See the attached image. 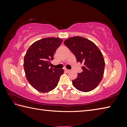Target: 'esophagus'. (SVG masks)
Wrapping results in <instances>:
<instances>
[{"mask_svg":"<svg viewBox=\"0 0 127 127\" xmlns=\"http://www.w3.org/2000/svg\"><path fill=\"white\" fill-rule=\"evenodd\" d=\"M64 70H65V71L66 72H67V73H68V72H69L70 71V70H69V69H64Z\"/></svg>","mask_w":127,"mask_h":127,"instance_id":"34e87169","label":"esophagus"}]
</instances>
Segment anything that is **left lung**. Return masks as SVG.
<instances>
[{"instance_id":"left-lung-1","label":"left lung","mask_w":127,"mask_h":127,"mask_svg":"<svg viewBox=\"0 0 127 127\" xmlns=\"http://www.w3.org/2000/svg\"><path fill=\"white\" fill-rule=\"evenodd\" d=\"M64 44L83 63V71L78 73L72 81L73 86L79 91L89 92L95 89L101 81L104 73V57L97 46L91 41L80 36L70 37Z\"/></svg>"}]
</instances>
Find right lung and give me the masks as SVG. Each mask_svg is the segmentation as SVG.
Segmentation results:
<instances>
[{
    "label": "right lung",
    "instance_id": "add662e5",
    "mask_svg": "<svg viewBox=\"0 0 127 127\" xmlns=\"http://www.w3.org/2000/svg\"><path fill=\"white\" fill-rule=\"evenodd\" d=\"M61 38L47 37L33 43L24 58V69L30 84L37 91L48 92L58 85L63 69L50 68Z\"/></svg>",
    "mask_w": 127,
    "mask_h": 127
}]
</instances>
